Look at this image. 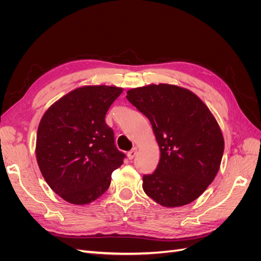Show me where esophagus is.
<instances>
[{"mask_svg": "<svg viewBox=\"0 0 261 261\" xmlns=\"http://www.w3.org/2000/svg\"><path fill=\"white\" fill-rule=\"evenodd\" d=\"M136 154H137V148H134V149H132L130 151L127 153L128 159H129V160L134 159V158H135V155H136Z\"/></svg>", "mask_w": 261, "mask_h": 261, "instance_id": "34e87169", "label": "esophagus"}]
</instances>
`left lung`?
Wrapping results in <instances>:
<instances>
[{
  "label": "left lung",
  "instance_id": "8db88e82",
  "mask_svg": "<svg viewBox=\"0 0 261 261\" xmlns=\"http://www.w3.org/2000/svg\"><path fill=\"white\" fill-rule=\"evenodd\" d=\"M127 100L151 123L159 164L143 176L145 193L163 207L191 203L220 169L224 139L207 106L181 87L159 84L127 91Z\"/></svg>",
  "mask_w": 261,
  "mask_h": 261
}]
</instances>
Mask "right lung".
<instances>
[{
  "label": "right lung",
  "instance_id": "right-lung-1",
  "mask_svg": "<svg viewBox=\"0 0 261 261\" xmlns=\"http://www.w3.org/2000/svg\"><path fill=\"white\" fill-rule=\"evenodd\" d=\"M123 89L85 86L43 114L37 133V162L46 183L67 202L87 204L105 194L125 154L114 144L106 114Z\"/></svg>",
  "mask_w": 261,
  "mask_h": 261
}]
</instances>
